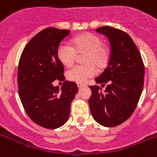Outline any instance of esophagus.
I'll list each match as a JSON object with an SVG mask.
<instances>
[{
	"label": "esophagus",
	"mask_w": 157,
	"mask_h": 157,
	"mask_svg": "<svg viewBox=\"0 0 157 157\" xmlns=\"http://www.w3.org/2000/svg\"><path fill=\"white\" fill-rule=\"evenodd\" d=\"M84 86V85L82 84V83H77V86H78L79 88L82 87V86Z\"/></svg>",
	"instance_id": "1"
}]
</instances>
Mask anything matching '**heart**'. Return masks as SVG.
Masks as SVG:
<instances>
[{"mask_svg":"<svg viewBox=\"0 0 157 157\" xmlns=\"http://www.w3.org/2000/svg\"><path fill=\"white\" fill-rule=\"evenodd\" d=\"M73 43L74 46L64 41L60 43L56 55L63 66L71 67L74 63L77 53H85L83 61L86 65H75L67 72L68 80L82 83L97 73L96 66L100 68L106 67L110 55L107 49L102 46L101 37L92 33H86L75 37Z\"/></svg>","mask_w":157,"mask_h":157,"instance_id":"1","label":"heart"}]
</instances>
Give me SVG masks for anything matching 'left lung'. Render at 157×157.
<instances>
[{
    "instance_id": "1",
    "label": "left lung",
    "mask_w": 157,
    "mask_h": 157,
    "mask_svg": "<svg viewBox=\"0 0 157 157\" xmlns=\"http://www.w3.org/2000/svg\"><path fill=\"white\" fill-rule=\"evenodd\" d=\"M96 31L107 36L111 52L107 67L95 81L109 85L104 91L98 86H90L89 106L96 122L113 127L134 112L143 90L145 67L136 44L125 31L111 26H101Z\"/></svg>"
}]
</instances>
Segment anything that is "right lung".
<instances>
[{
  "instance_id": "right-lung-1",
  "label": "right lung",
  "mask_w": 157,
  "mask_h": 157,
  "mask_svg": "<svg viewBox=\"0 0 157 157\" xmlns=\"http://www.w3.org/2000/svg\"><path fill=\"white\" fill-rule=\"evenodd\" d=\"M69 34L68 30L44 29L27 43L20 58V99L28 117L44 128L56 129L67 122L78 90L72 82L65 81L61 90L52 84L56 80H65L64 67L58 60L56 50Z\"/></svg>"
}]
</instances>
